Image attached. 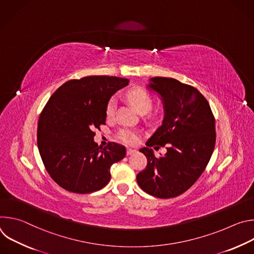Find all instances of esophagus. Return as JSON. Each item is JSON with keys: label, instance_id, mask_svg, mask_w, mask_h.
<instances>
[{"label": "esophagus", "instance_id": "1", "mask_svg": "<svg viewBox=\"0 0 254 254\" xmlns=\"http://www.w3.org/2000/svg\"><path fill=\"white\" fill-rule=\"evenodd\" d=\"M136 151L135 150H133V149H127V156H129V155H132V154H134Z\"/></svg>", "mask_w": 254, "mask_h": 254}]
</instances>
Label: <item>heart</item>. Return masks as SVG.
<instances>
[{
    "instance_id": "b5f03b06",
    "label": "heart",
    "mask_w": 254,
    "mask_h": 254,
    "mask_svg": "<svg viewBox=\"0 0 254 254\" xmlns=\"http://www.w3.org/2000/svg\"><path fill=\"white\" fill-rule=\"evenodd\" d=\"M127 99L133 104L136 111L140 114H148L153 107L152 95L141 87H133L127 92ZM117 108V99L115 97L108 100L105 108V115L107 119H112L115 116ZM118 137L126 144H134L138 139L136 130L129 127H123L118 132Z\"/></svg>"
}]
</instances>
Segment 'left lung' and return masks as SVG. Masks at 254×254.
Masks as SVG:
<instances>
[{"label": "left lung", "mask_w": 254, "mask_h": 254, "mask_svg": "<svg viewBox=\"0 0 254 254\" xmlns=\"http://www.w3.org/2000/svg\"><path fill=\"white\" fill-rule=\"evenodd\" d=\"M148 88L161 97L164 120L139 150L148 159L136 175L138 186L150 195L167 199L187 191L208 165L216 141L215 119L200 91L174 78L153 77ZM167 146L157 158L151 149Z\"/></svg>", "instance_id": "obj_1"}]
</instances>
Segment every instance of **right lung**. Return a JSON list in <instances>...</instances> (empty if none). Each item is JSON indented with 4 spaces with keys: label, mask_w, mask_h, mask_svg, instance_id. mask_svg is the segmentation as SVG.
<instances>
[{
    "label": "right lung",
    "mask_w": 254,
    "mask_h": 254,
    "mask_svg": "<svg viewBox=\"0 0 254 254\" xmlns=\"http://www.w3.org/2000/svg\"><path fill=\"white\" fill-rule=\"evenodd\" d=\"M129 80L87 76L61 85L40 115L38 149L43 164L63 189L79 194L95 192L111 180V167L126 157V148L94 141V128L105 125L108 100Z\"/></svg>",
    "instance_id": "1"
}]
</instances>
